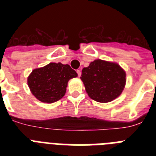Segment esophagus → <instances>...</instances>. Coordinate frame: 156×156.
I'll return each instance as SVG.
<instances>
[{
    "mask_svg": "<svg viewBox=\"0 0 156 156\" xmlns=\"http://www.w3.org/2000/svg\"><path fill=\"white\" fill-rule=\"evenodd\" d=\"M76 73H77V74H78V76H81V71H80V69H78V70H77Z\"/></svg>",
    "mask_w": 156,
    "mask_h": 156,
    "instance_id": "obj_1",
    "label": "esophagus"
}]
</instances>
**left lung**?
I'll list each match as a JSON object with an SVG mask.
<instances>
[{
  "instance_id": "1",
  "label": "left lung",
  "mask_w": 156,
  "mask_h": 156,
  "mask_svg": "<svg viewBox=\"0 0 156 156\" xmlns=\"http://www.w3.org/2000/svg\"><path fill=\"white\" fill-rule=\"evenodd\" d=\"M80 79L90 98L106 103L121 94L126 84V73L117 63L97 59L83 69Z\"/></svg>"
}]
</instances>
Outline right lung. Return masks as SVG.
Segmentation results:
<instances>
[{
    "label": "right lung",
    "instance_id": "right-lung-1",
    "mask_svg": "<svg viewBox=\"0 0 156 156\" xmlns=\"http://www.w3.org/2000/svg\"><path fill=\"white\" fill-rule=\"evenodd\" d=\"M77 76L69 65L51 62L33 70L27 83L30 91L38 100L53 103L64 96L69 80Z\"/></svg>",
    "mask_w": 156,
    "mask_h": 156
}]
</instances>
